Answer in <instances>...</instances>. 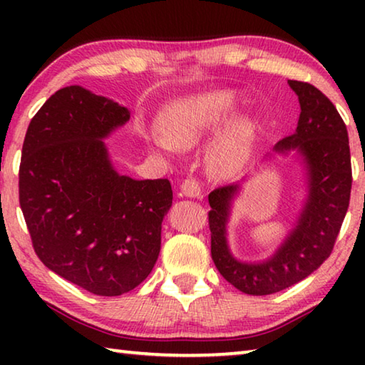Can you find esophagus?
<instances>
[{
    "label": "esophagus",
    "instance_id": "1",
    "mask_svg": "<svg viewBox=\"0 0 365 365\" xmlns=\"http://www.w3.org/2000/svg\"><path fill=\"white\" fill-rule=\"evenodd\" d=\"M182 193L190 197H201V183L196 178H187L182 183Z\"/></svg>",
    "mask_w": 365,
    "mask_h": 365
}]
</instances>
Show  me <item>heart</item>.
<instances>
[{
  "label": "heart",
  "instance_id": "1",
  "mask_svg": "<svg viewBox=\"0 0 365 365\" xmlns=\"http://www.w3.org/2000/svg\"><path fill=\"white\" fill-rule=\"evenodd\" d=\"M235 110V96L230 91L190 96L177 103L163 120V130L154 128L148 141L159 150L175 153L177 148L200 145L217 133ZM251 145V128L243 122L228 125L209 153V168L217 174H230L242 168Z\"/></svg>",
  "mask_w": 365,
  "mask_h": 365
}]
</instances>
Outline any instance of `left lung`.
<instances>
[{"mask_svg":"<svg viewBox=\"0 0 365 365\" xmlns=\"http://www.w3.org/2000/svg\"><path fill=\"white\" fill-rule=\"evenodd\" d=\"M288 83L298 95L301 114L296 132L275 148L279 151L296 148L304 158L309 196L287 242L262 264L238 262L225 240L228 207L238 185L219 187L209 193L212 261L228 283L252 296L282 292L319 269L331 255L349 206L353 170L341 115L314 85L299 80H288Z\"/></svg>","mask_w":365,"mask_h":365,"instance_id":"8db88e82","label":"left lung"}]
</instances>
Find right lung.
Listing matches in <instances>:
<instances>
[{"mask_svg":"<svg viewBox=\"0 0 365 365\" xmlns=\"http://www.w3.org/2000/svg\"><path fill=\"white\" fill-rule=\"evenodd\" d=\"M128 119L127 108L71 85L32 117L22 145L19 202L36 256L98 296L150 275L172 206L168 178L133 180L110 165L101 140Z\"/></svg>","mask_w":365,"mask_h":365,"instance_id":"add662e5","label":"right lung"}]
</instances>
